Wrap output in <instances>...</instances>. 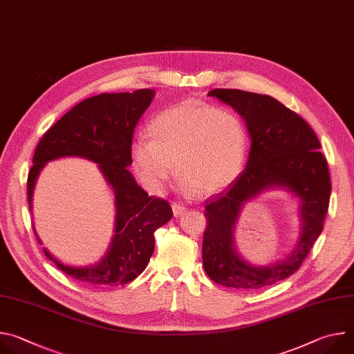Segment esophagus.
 I'll return each instance as SVG.
<instances>
[{"instance_id":"esophagus-1","label":"esophagus","mask_w":354,"mask_h":354,"mask_svg":"<svg viewBox=\"0 0 354 354\" xmlns=\"http://www.w3.org/2000/svg\"><path fill=\"white\" fill-rule=\"evenodd\" d=\"M172 212L175 217H180L183 213H186V207L179 203H172Z\"/></svg>"}]
</instances>
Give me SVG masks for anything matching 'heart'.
Masks as SVG:
<instances>
[{"label": "heart", "mask_w": 354, "mask_h": 354, "mask_svg": "<svg viewBox=\"0 0 354 354\" xmlns=\"http://www.w3.org/2000/svg\"><path fill=\"white\" fill-rule=\"evenodd\" d=\"M149 136L133 142L134 167L142 183L162 192L174 162L185 193H216L241 174L246 156V130L230 108L183 102L158 113Z\"/></svg>", "instance_id": "b5f03b06"}]
</instances>
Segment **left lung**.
Segmentation results:
<instances>
[{
	"label": "left lung",
	"mask_w": 354,
	"mask_h": 354,
	"mask_svg": "<svg viewBox=\"0 0 354 354\" xmlns=\"http://www.w3.org/2000/svg\"><path fill=\"white\" fill-rule=\"evenodd\" d=\"M209 96L243 119L252 144L245 171L206 205L203 266L217 284L257 290L295 273L321 235L332 189L328 162L311 126L274 97L220 88L210 91ZM272 188H281L299 200L300 232L283 260L261 267L240 257L234 231L243 207Z\"/></svg>",
	"instance_id": "obj_1"
}]
</instances>
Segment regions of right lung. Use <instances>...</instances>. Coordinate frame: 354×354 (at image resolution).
Returning a JSON list of instances; mask_svg holds the SVG:
<instances>
[{"label":"right lung","instance_id":"1","mask_svg":"<svg viewBox=\"0 0 354 354\" xmlns=\"http://www.w3.org/2000/svg\"><path fill=\"white\" fill-rule=\"evenodd\" d=\"M154 89L100 93L68 111L39 141L33 167L28 175V201L47 162L66 157L88 160L97 165L115 194V230L106 254L88 266L63 263L43 248L46 257L66 274L91 286H120L134 280L147 268L154 252L157 228L174 213L168 201L149 197L127 169L131 165L134 129L154 99ZM33 231L40 241L35 227Z\"/></svg>","mask_w":354,"mask_h":354}]
</instances>
